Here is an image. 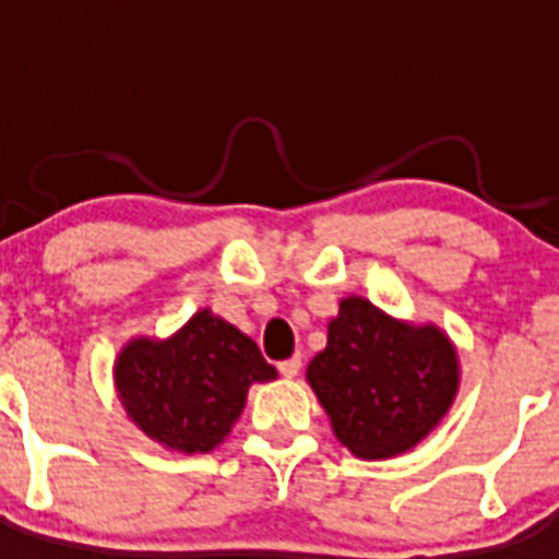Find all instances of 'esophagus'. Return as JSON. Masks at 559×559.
I'll return each mask as SVG.
<instances>
[{
  "mask_svg": "<svg viewBox=\"0 0 559 559\" xmlns=\"http://www.w3.org/2000/svg\"><path fill=\"white\" fill-rule=\"evenodd\" d=\"M299 369H302V358H299V355H294V358H288L280 364V372H283V378H296V374H299Z\"/></svg>",
  "mask_w": 559,
  "mask_h": 559,
  "instance_id": "34e87169",
  "label": "esophagus"
}]
</instances>
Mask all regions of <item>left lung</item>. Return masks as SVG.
Wrapping results in <instances>:
<instances>
[{"label":"left lung","instance_id":"1","mask_svg":"<svg viewBox=\"0 0 559 559\" xmlns=\"http://www.w3.org/2000/svg\"><path fill=\"white\" fill-rule=\"evenodd\" d=\"M305 378L341 445L358 459H392L451 412L462 369L442 328L394 319L364 296H347Z\"/></svg>","mask_w":559,"mask_h":559}]
</instances>
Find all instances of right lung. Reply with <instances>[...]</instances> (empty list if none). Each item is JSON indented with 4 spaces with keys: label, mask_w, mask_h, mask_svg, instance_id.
I'll list each match as a JSON object with an SVG mask.
<instances>
[{
    "label": "right lung",
    "mask_w": 559,
    "mask_h": 559,
    "mask_svg": "<svg viewBox=\"0 0 559 559\" xmlns=\"http://www.w3.org/2000/svg\"><path fill=\"white\" fill-rule=\"evenodd\" d=\"M276 369L226 319L201 308L167 338L133 335L114 360V389L147 439L179 453H210L231 433L251 383Z\"/></svg>",
    "instance_id": "obj_1"
}]
</instances>
